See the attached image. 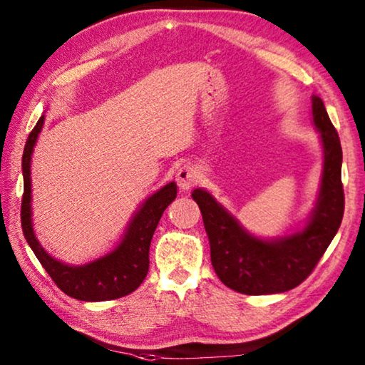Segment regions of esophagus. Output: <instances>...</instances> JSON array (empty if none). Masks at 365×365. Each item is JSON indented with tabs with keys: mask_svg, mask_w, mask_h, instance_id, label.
Returning a JSON list of instances; mask_svg holds the SVG:
<instances>
[{
	"mask_svg": "<svg viewBox=\"0 0 365 365\" xmlns=\"http://www.w3.org/2000/svg\"><path fill=\"white\" fill-rule=\"evenodd\" d=\"M201 178V172L198 167H195L192 164H187L183 165L180 170L177 172V182H178V187H180L183 192H187L193 187L195 183H198Z\"/></svg>",
	"mask_w": 365,
	"mask_h": 365,
	"instance_id": "1",
	"label": "esophagus"
}]
</instances>
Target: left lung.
I'll list each match as a JSON object with an SVG mask.
<instances>
[{"instance_id":"left-lung-1","label":"left lung","mask_w":365,"mask_h":365,"mask_svg":"<svg viewBox=\"0 0 365 365\" xmlns=\"http://www.w3.org/2000/svg\"><path fill=\"white\" fill-rule=\"evenodd\" d=\"M312 118L323 148V170L312 213L292 235L264 239L249 232L208 190L195 188L211 264L226 287L246 295L288 292L312 274L338 232L344 213L341 183L342 149L324 103L312 96Z\"/></svg>"}]
</instances>
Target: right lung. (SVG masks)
<instances>
[{
    "label": "right lung",
    "mask_w": 365,
    "mask_h": 365,
    "mask_svg": "<svg viewBox=\"0 0 365 365\" xmlns=\"http://www.w3.org/2000/svg\"><path fill=\"white\" fill-rule=\"evenodd\" d=\"M46 116L39 118L26 140L23 154L24 195L21 205V225L42 267L63 293L81 302H106L121 298L143 284L149 270V247L162 215L177 197V183L168 182L143 201L130 217L124 235L110 252L81 265L65 264L52 257L36 237L32 222V154L39 139Z\"/></svg>",
    "instance_id": "1"
}]
</instances>
